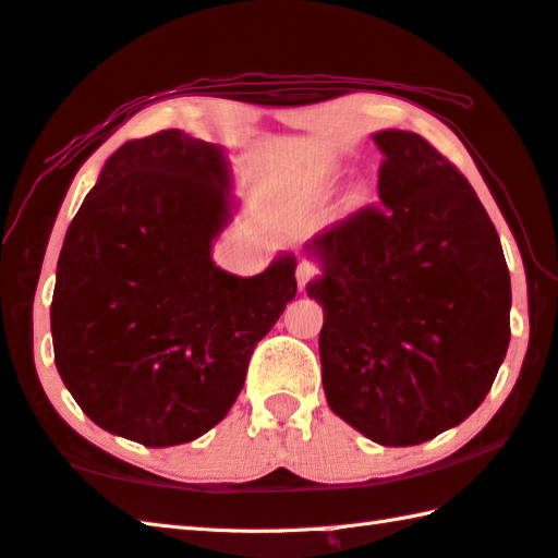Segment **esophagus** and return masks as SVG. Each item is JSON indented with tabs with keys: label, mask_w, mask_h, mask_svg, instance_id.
Wrapping results in <instances>:
<instances>
[{
	"label": "esophagus",
	"mask_w": 558,
	"mask_h": 558,
	"mask_svg": "<svg viewBox=\"0 0 558 558\" xmlns=\"http://www.w3.org/2000/svg\"><path fill=\"white\" fill-rule=\"evenodd\" d=\"M316 266L314 264H310V260H302V264L298 266V282H300V288H304L307 286V282L316 276Z\"/></svg>",
	"instance_id": "1"
}]
</instances>
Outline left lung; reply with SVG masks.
Masks as SVG:
<instances>
[{
  "instance_id": "8db88e82",
  "label": "left lung",
  "mask_w": 558,
  "mask_h": 558,
  "mask_svg": "<svg viewBox=\"0 0 558 558\" xmlns=\"http://www.w3.org/2000/svg\"><path fill=\"white\" fill-rule=\"evenodd\" d=\"M379 205L307 244L322 278V381L373 442L433 440L478 409L510 343V272L494 222L428 140L381 130Z\"/></svg>"
}]
</instances>
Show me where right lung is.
I'll list each match as a JSON object with an SVG mask.
<instances>
[{"label": "right lung", "mask_w": 558, "mask_h": 558, "mask_svg": "<svg viewBox=\"0 0 558 558\" xmlns=\"http://www.w3.org/2000/svg\"><path fill=\"white\" fill-rule=\"evenodd\" d=\"M229 189L220 147L161 130L125 142L74 215L50 304L54 365L104 430L145 447L201 438L298 292L290 254L254 278L213 264Z\"/></svg>", "instance_id": "right-lung-1"}]
</instances>
